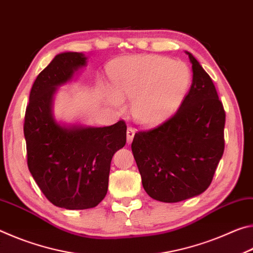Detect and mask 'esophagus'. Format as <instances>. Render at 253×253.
Masks as SVG:
<instances>
[{
	"label": "esophagus",
	"instance_id": "34e87169",
	"mask_svg": "<svg viewBox=\"0 0 253 253\" xmlns=\"http://www.w3.org/2000/svg\"><path fill=\"white\" fill-rule=\"evenodd\" d=\"M134 136H135V129L132 127H128L127 128V143L128 144L131 143V140H132V138H134Z\"/></svg>",
	"mask_w": 253,
	"mask_h": 253
}]
</instances>
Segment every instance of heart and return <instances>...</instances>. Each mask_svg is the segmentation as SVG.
<instances>
[{
  "instance_id": "1",
  "label": "heart",
  "mask_w": 253,
  "mask_h": 253,
  "mask_svg": "<svg viewBox=\"0 0 253 253\" xmlns=\"http://www.w3.org/2000/svg\"><path fill=\"white\" fill-rule=\"evenodd\" d=\"M110 77L117 91L110 92L111 102L121 105L120 95L132 99V116L143 124H155L172 114L192 83V71L186 63L160 55L123 60Z\"/></svg>"
}]
</instances>
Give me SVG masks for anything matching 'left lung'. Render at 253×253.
<instances>
[{"label":"left lung","mask_w":253,"mask_h":253,"mask_svg":"<svg viewBox=\"0 0 253 253\" xmlns=\"http://www.w3.org/2000/svg\"><path fill=\"white\" fill-rule=\"evenodd\" d=\"M186 53L193 80L182 105L161 125L137 131L131 143L144 190L166 203L203 193L224 152L223 105L211 77Z\"/></svg>","instance_id":"obj_1"}]
</instances>
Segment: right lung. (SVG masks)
Returning a JSON list of instances; mask_svg holds the SVG:
<instances>
[{"label":"right lung","mask_w":253,"mask_h":253,"mask_svg":"<svg viewBox=\"0 0 253 253\" xmlns=\"http://www.w3.org/2000/svg\"><path fill=\"white\" fill-rule=\"evenodd\" d=\"M85 60L79 52L55 55L34 81L24 117L30 173L51 203L67 210L95 208L105 199L111 158L126 144L124 121L107 127L61 126L54 121L55 89Z\"/></svg>","instance_id":"1"}]
</instances>
